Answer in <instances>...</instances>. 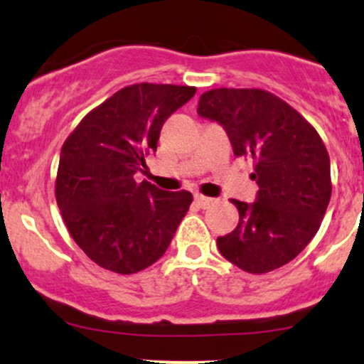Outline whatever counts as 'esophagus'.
<instances>
[{"label": "esophagus", "mask_w": 364, "mask_h": 364, "mask_svg": "<svg viewBox=\"0 0 364 364\" xmlns=\"http://www.w3.org/2000/svg\"><path fill=\"white\" fill-rule=\"evenodd\" d=\"M212 202H214V198H208V196H203V195H198V193L195 195V203H196V205H198L200 208L208 207Z\"/></svg>", "instance_id": "1"}]
</instances>
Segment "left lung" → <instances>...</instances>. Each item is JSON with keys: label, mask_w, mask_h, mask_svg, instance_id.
<instances>
[{"label": "left lung", "mask_w": 364, "mask_h": 364, "mask_svg": "<svg viewBox=\"0 0 364 364\" xmlns=\"http://www.w3.org/2000/svg\"><path fill=\"white\" fill-rule=\"evenodd\" d=\"M196 112L225 129L236 157L255 161L257 198L231 200L240 223L217 237L220 255L250 274L289 263L316 235L332 195L320 135L289 104L262 89L208 90Z\"/></svg>", "instance_id": "left-lung-1"}]
</instances>
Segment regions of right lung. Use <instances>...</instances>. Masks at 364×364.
I'll return each mask as SVG.
<instances>
[{"instance_id":"1","label":"right lung","mask_w":364,"mask_h":364,"mask_svg":"<svg viewBox=\"0 0 364 364\" xmlns=\"http://www.w3.org/2000/svg\"><path fill=\"white\" fill-rule=\"evenodd\" d=\"M195 87L135 83L92 109L61 147L56 202L70 235L102 269L135 274L166 253L193 195L135 181L164 121Z\"/></svg>"}]
</instances>
